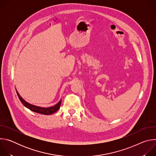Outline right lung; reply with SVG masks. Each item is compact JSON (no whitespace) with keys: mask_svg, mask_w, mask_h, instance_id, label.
Wrapping results in <instances>:
<instances>
[{"mask_svg":"<svg viewBox=\"0 0 156 156\" xmlns=\"http://www.w3.org/2000/svg\"><path fill=\"white\" fill-rule=\"evenodd\" d=\"M16 91L17 95L19 98V99L20 100L21 102L23 104V105L25 107H26L27 108H29L30 110L33 111V112H34L44 114V115H51V114L56 112L60 107L62 99H60V101L57 104L54 105V106L49 107H42L34 105H33V104H31L27 102L25 100H24L21 97V96L19 94V93L16 90Z\"/></svg>","mask_w":156,"mask_h":156,"instance_id":"1","label":"right lung"}]
</instances>
